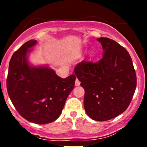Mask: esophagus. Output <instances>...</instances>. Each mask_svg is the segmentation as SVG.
I'll return each mask as SVG.
<instances>
[{
	"label": "esophagus",
	"mask_w": 147,
	"mask_h": 147,
	"mask_svg": "<svg viewBox=\"0 0 147 147\" xmlns=\"http://www.w3.org/2000/svg\"><path fill=\"white\" fill-rule=\"evenodd\" d=\"M80 80L78 79V78H76V80H75V86H80Z\"/></svg>",
	"instance_id": "1"
}]
</instances>
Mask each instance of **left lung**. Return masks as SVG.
<instances>
[{
	"instance_id": "obj_1",
	"label": "left lung",
	"mask_w": 147,
	"mask_h": 147,
	"mask_svg": "<svg viewBox=\"0 0 147 147\" xmlns=\"http://www.w3.org/2000/svg\"><path fill=\"white\" fill-rule=\"evenodd\" d=\"M103 56L97 63L84 60L74 72L84 90L86 113L95 121L116 117L127 109L137 87L132 60L124 47L107 38H100Z\"/></svg>"
}]
</instances>
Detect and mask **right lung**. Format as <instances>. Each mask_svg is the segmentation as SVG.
I'll return each mask as SVG.
<instances>
[{
    "label": "right lung",
    "mask_w": 147,
    "mask_h": 147,
    "mask_svg": "<svg viewBox=\"0 0 147 147\" xmlns=\"http://www.w3.org/2000/svg\"><path fill=\"white\" fill-rule=\"evenodd\" d=\"M37 44L30 40L13 53L9 63L7 90L16 110L30 122L45 124L61 115L76 76L60 78L48 66H33L28 56Z\"/></svg>",
    "instance_id": "right-lung-1"
}]
</instances>
